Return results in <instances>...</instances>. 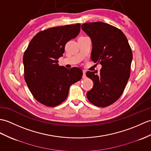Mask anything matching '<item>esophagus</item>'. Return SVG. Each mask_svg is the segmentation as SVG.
I'll return each mask as SVG.
<instances>
[{"label": "esophagus", "mask_w": 151, "mask_h": 151, "mask_svg": "<svg viewBox=\"0 0 151 151\" xmlns=\"http://www.w3.org/2000/svg\"><path fill=\"white\" fill-rule=\"evenodd\" d=\"M83 78H86V71H83V76H82Z\"/></svg>", "instance_id": "1"}]
</instances>
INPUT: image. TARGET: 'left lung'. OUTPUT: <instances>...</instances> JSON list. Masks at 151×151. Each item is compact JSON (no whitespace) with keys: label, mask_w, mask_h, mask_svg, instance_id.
I'll return each instance as SVG.
<instances>
[{"label":"left lung","mask_w":151,"mask_h":151,"mask_svg":"<svg viewBox=\"0 0 151 151\" xmlns=\"http://www.w3.org/2000/svg\"><path fill=\"white\" fill-rule=\"evenodd\" d=\"M82 29L92 41L91 58L101 65L97 71H87L93 82L87 93V99L98 107H107L119 99L130 76L132 52L124 33L118 28L102 22L85 23Z\"/></svg>","instance_id":"obj_1"}]
</instances>
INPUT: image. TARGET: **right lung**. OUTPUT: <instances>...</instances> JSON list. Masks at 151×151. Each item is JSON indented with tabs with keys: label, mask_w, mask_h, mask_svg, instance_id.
I'll use <instances>...</instances> for the list:
<instances>
[{
	"label": "right lung",
	"mask_w": 151,
	"mask_h": 151,
	"mask_svg": "<svg viewBox=\"0 0 151 151\" xmlns=\"http://www.w3.org/2000/svg\"><path fill=\"white\" fill-rule=\"evenodd\" d=\"M80 24L48 28L31 40L23 56L24 80L38 102L58 106L67 99L69 87L81 80V69L60 66L65 45L80 33Z\"/></svg>",
	"instance_id": "1"
}]
</instances>
